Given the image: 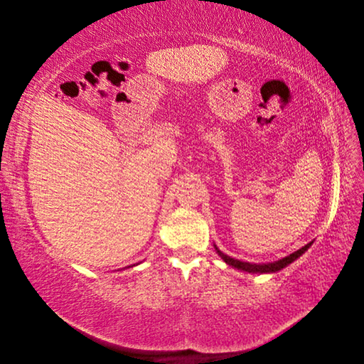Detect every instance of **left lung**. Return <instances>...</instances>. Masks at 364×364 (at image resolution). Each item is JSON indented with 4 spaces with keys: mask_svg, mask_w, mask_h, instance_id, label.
I'll list each match as a JSON object with an SVG mask.
<instances>
[{
    "mask_svg": "<svg viewBox=\"0 0 364 364\" xmlns=\"http://www.w3.org/2000/svg\"><path fill=\"white\" fill-rule=\"evenodd\" d=\"M310 245H311V242L306 244L305 247L299 249L297 252H294V254L287 255V257H284V258H281V260H278V262L264 263V264H257V263H249V262L236 260V258H231V257L225 255L223 252L218 250L217 247H215V249H217L218 255H220L221 258H223V260H225L228 264H230V267H234V268L242 269V271H249V273H274V271H279V269H282L284 267H287L289 263H292L294 260H297V258H299L301 254H305V250H308V247H310Z\"/></svg>",
    "mask_w": 364,
    "mask_h": 364,
    "instance_id": "obj_1",
    "label": "left lung"
}]
</instances>
